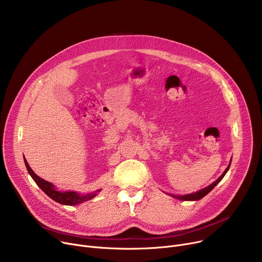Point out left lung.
<instances>
[{"mask_svg":"<svg viewBox=\"0 0 262 262\" xmlns=\"http://www.w3.org/2000/svg\"><path fill=\"white\" fill-rule=\"evenodd\" d=\"M230 165H231V162L229 163V165H228V167L226 168V170L224 171V173L214 181V182H212L210 185H208V186H206V188H204V189H202V190H200V191H198V192H196V193H192V194H188V195H182V196H178V195H171L173 198H176V199H178V200H182V201H197V200H200L201 198H203L204 196H206L213 188L214 186L223 179V177L225 176V174L227 173V171L229 170V168H230Z\"/></svg>","mask_w":262,"mask_h":262,"instance_id":"left-lung-1","label":"left lung"}]
</instances>
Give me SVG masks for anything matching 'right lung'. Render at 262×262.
<instances>
[{
	"instance_id": "add662e5",
	"label": "right lung",
	"mask_w": 262,
	"mask_h": 262,
	"mask_svg": "<svg viewBox=\"0 0 262 262\" xmlns=\"http://www.w3.org/2000/svg\"><path fill=\"white\" fill-rule=\"evenodd\" d=\"M25 164H26V167H27V170L29 172V174L31 175V177L34 179V181L36 182V184L39 186V188L50 197L52 198L53 200H55L56 202L60 203V204H63V205H77V204H81L83 202H86L88 200H91L92 198H94L98 192H100V190H97L96 192L94 193H91V194H85V195H81V194H78L77 192H59L55 189V186L42 179L41 177L37 176L34 171L31 169V167L29 166L28 162L26 161L25 159Z\"/></svg>"
}]
</instances>
